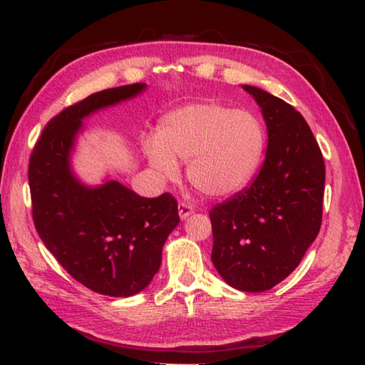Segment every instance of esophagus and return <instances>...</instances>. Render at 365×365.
I'll use <instances>...</instances> for the list:
<instances>
[{
    "instance_id": "34e87169",
    "label": "esophagus",
    "mask_w": 365,
    "mask_h": 365,
    "mask_svg": "<svg viewBox=\"0 0 365 365\" xmlns=\"http://www.w3.org/2000/svg\"><path fill=\"white\" fill-rule=\"evenodd\" d=\"M178 212H179V216H181V220H186L189 215H192L195 212V208L190 205V203L179 202L178 203Z\"/></svg>"
}]
</instances>
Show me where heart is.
Returning a JSON list of instances; mask_svg holds the SVG:
<instances>
[{
  "instance_id": "heart-1",
  "label": "heart",
  "mask_w": 365,
  "mask_h": 365,
  "mask_svg": "<svg viewBox=\"0 0 365 365\" xmlns=\"http://www.w3.org/2000/svg\"><path fill=\"white\" fill-rule=\"evenodd\" d=\"M264 130L255 113L220 102H195L170 112L144 153L162 179L175 181L187 162L192 186L208 197L234 194L250 181L263 158Z\"/></svg>"
}]
</instances>
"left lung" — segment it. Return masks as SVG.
Masks as SVG:
<instances>
[{
    "instance_id": "obj_1",
    "label": "left lung",
    "mask_w": 365,
    "mask_h": 365,
    "mask_svg": "<svg viewBox=\"0 0 365 365\" xmlns=\"http://www.w3.org/2000/svg\"><path fill=\"white\" fill-rule=\"evenodd\" d=\"M267 126L258 176L210 212L212 261L242 292H264L297 269L322 222L325 163L309 125L285 101L244 85Z\"/></svg>"
}]
</instances>
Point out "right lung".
Instances as JSON below:
<instances>
[{
	"label": "right lung",
	"instance_id": "add662e5",
	"mask_svg": "<svg viewBox=\"0 0 365 365\" xmlns=\"http://www.w3.org/2000/svg\"><path fill=\"white\" fill-rule=\"evenodd\" d=\"M144 83L104 89L49 120L29 163L31 215L43 244L70 276L108 297L143 292L162 263V248L178 226V202L165 192L145 199L118 181L88 187L70 168L81 120L131 99Z\"/></svg>",
	"mask_w": 365,
	"mask_h": 365
}]
</instances>
